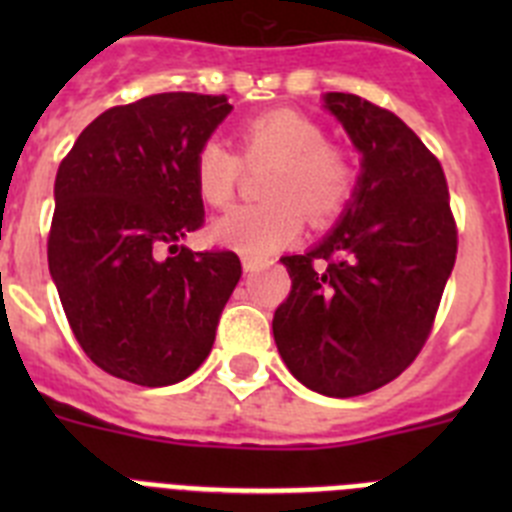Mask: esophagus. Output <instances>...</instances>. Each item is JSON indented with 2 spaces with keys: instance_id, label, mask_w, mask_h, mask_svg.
I'll return each instance as SVG.
<instances>
[{
  "instance_id": "obj_1",
  "label": "esophagus",
  "mask_w": 512,
  "mask_h": 512,
  "mask_svg": "<svg viewBox=\"0 0 512 512\" xmlns=\"http://www.w3.org/2000/svg\"><path fill=\"white\" fill-rule=\"evenodd\" d=\"M261 266H264V261H259V259H243V271H246V274H253V271H259Z\"/></svg>"
}]
</instances>
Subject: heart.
Here are the masks:
<instances>
[{"label": "heart", "instance_id": "b5f03b06", "mask_svg": "<svg viewBox=\"0 0 512 512\" xmlns=\"http://www.w3.org/2000/svg\"><path fill=\"white\" fill-rule=\"evenodd\" d=\"M248 164L274 161L259 205L230 210L212 225V238L248 259H266L297 241L307 212L310 223H333L356 192V166L341 146L325 140V130L292 110L264 112L241 128ZM243 161L225 143L210 138L192 158L194 189L212 207L233 200Z\"/></svg>", "mask_w": 512, "mask_h": 512}]
</instances>
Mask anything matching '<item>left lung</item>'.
Instances as JSON below:
<instances>
[{"mask_svg":"<svg viewBox=\"0 0 512 512\" xmlns=\"http://www.w3.org/2000/svg\"><path fill=\"white\" fill-rule=\"evenodd\" d=\"M361 153L356 192L336 228L282 256L292 289L274 341L305 387L328 397L374 392L420 354L456 261V223L438 158L390 110L328 92Z\"/></svg>","mask_w":512,"mask_h":512,"instance_id":"left-lung-1","label":"left lung"}]
</instances>
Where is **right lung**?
Segmentation results:
<instances>
[{
    "instance_id": "right-lung-1",
    "label": "right lung",
    "mask_w": 512,
    "mask_h": 512,
    "mask_svg": "<svg viewBox=\"0 0 512 512\" xmlns=\"http://www.w3.org/2000/svg\"><path fill=\"white\" fill-rule=\"evenodd\" d=\"M230 110L194 92L110 107L58 166L48 269L76 341L112 377L176 384L215 343L241 259L179 243L205 223L194 151Z\"/></svg>"
}]
</instances>
